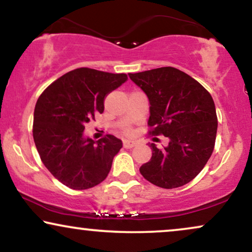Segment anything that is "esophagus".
<instances>
[{
	"instance_id": "esophagus-1",
	"label": "esophagus",
	"mask_w": 252,
	"mask_h": 252,
	"mask_svg": "<svg viewBox=\"0 0 252 252\" xmlns=\"http://www.w3.org/2000/svg\"><path fill=\"white\" fill-rule=\"evenodd\" d=\"M135 145H136V142L133 140H124V147L125 148H132V147H134Z\"/></svg>"
}]
</instances>
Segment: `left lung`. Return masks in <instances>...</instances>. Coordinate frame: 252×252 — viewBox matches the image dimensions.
<instances>
[{"label": "left lung", "instance_id": "obj_1", "mask_svg": "<svg viewBox=\"0 0 252 252\" xmlns=\"http://www.w3.org/2000/svg\"><path fill=\"white\" fill-rule=\"evenodd\" d=\"M150 101L151 133L168 138V145L150 144L152 158L140 167L144 178L172 189L190 182L212 157L217 132L216 108L197 80L166 66L128 73Z\"/></svg>", "mask_w": 252, "mask_h": 252}]
</instances>
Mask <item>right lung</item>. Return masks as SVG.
Masks as SVG:
<instances>
[{
    "mask_svg": "<svg viewBox=\"0 0 252 252\" xmlns=\"http://www.w3.org/2000/svg\"><path fill=\"white\" fill-rule=\"evenodd\" d=\"M126 80L125 73L80 67L52 83L37 100L33 141L44 166L66 187L92 188L110 173L123 141L111 134L92 140L84 129L97 112H104L108 93Z\"/></svg>",
    "mask_w": 252,
    "mask_h": 252,
    "instance_id": "add662e5",
    "label": "right lung"
}]
</instances>
